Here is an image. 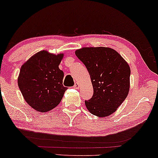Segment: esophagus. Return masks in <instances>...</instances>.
I'll return each instance as SVG.
<instances>
[{"label":"esophagus","mask_w":158,"mask_h":158,"mask_svg":"<svg viewBox=\"0 0 158 158\" xmlns=\"http://www.w3.org/2000/svg\"><path fill=\"white\" fill-rule=\"evenodd\" d=\"M73 87H74V88H76V89H77V88H79V87H80V85H79V83H75V85H74V86H73Z\"/></svg>","instance_id":"34e87169"}]
</instances>
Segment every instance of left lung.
Masks as SVG:
<instances>
[{
	"label": "left lung",
	"instance_id": "obj_1",
	"mask_svg": "<svg viewBox=\"0 0 158 158\" xmlns=\"http://www.w3.org/2000/svg\"><path fill=\"white\" fill-rule=\"evenodd\" d=\"M75 55L87 68L94 88L92 98L85 101L86 108L98 117L111 115L129 94L128 63L109 47H83L75 51Z\"/></svg>",
	"mask_w": 158,
	"mask_h": 158
}]
</instances>
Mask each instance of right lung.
Returning <instances> with one entry per match:
<instances>
[{"instance_id": "add662e5", "label": "right lung", "mask_w": 158, "mask_h": 158, "mask_svg": "<svg viewBox=\"0 0 158 158\" xmlns=\"http://www.w3.org/2000/svg\"><path fill=\"white\" fill-rule=\"evenodd\" d=\"M63 54L53 55L43 50L21 66L18 85L23 98L31 108L47 112L61 101L67 90L62 85L64 73L59 68Z\"/></svg>"}]
</instances>
